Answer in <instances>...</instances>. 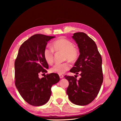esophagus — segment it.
I'll return each instance as SVG.
<instances>
[{
	"label": "esophagus",
	"mask_w": 121,
	"mask_h": 121,
	"mask_svg": "<svg viewBox=\"0 0 121 121\" xmlns=\"http://www.w3.org/2000/svg\"><path fill=\"white\" fill-rule=\"evenodd\" d=\"M59 76H60V79H62V78H64V75H59Z\"/></svg>",
	"instance_id": "34e87169"
}]
</instances>
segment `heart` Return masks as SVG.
Instances as JSON below:
<instances>
[{
  "label": "heart",
  "mask_w": 121,
  "mask_h": 121,
  "mask_svg": "<svg viewBox=\"0 0 121 121\" xmlns=\"http://www.w3.org/2000/svg\"><path fill=\"white\" fill-rule=\"evenodd\" d=\"M54 50L56 52H64V60L71 62H75L79 56L78 49L74 46V44L69 40L65 38H60L52 43V47L47 46L44 50L43 55L45 60L49 64L53 63ZM71 68L69 62L57 63L51 69L52 73L63 74Z\"/></svg>",
  "instance_id": "1"
}]
</instances>
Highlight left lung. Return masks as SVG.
Returning a JSON list of instances; mask_svg holds the SVG:
<instances>
[{
	"instance_id": "left-lung-1",
	"label": "left lung",
	"mask_w": 121,
	"mask_h": 121,
	"mask_svg": "<svg viewBox=\"0 0 121 121\" xmlns=\"http://www.w3.org/2000/svg\"><path fill=\"white\" fill-rule=\"evenodd\" d=\"M72 38L78 44L80 55L70 72L81 78L65 75L69 81L67 94L72 103L85 105L92 102L98 95L103 82L102 58L93 40L83 32L75 33Z\"/></svg>"
}]
</instances>
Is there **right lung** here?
I'll return each instance as SVG.
<instances>
[{"label":"right lung","mask_w":121,"mask_h":121,"mask_svg":"<svg viewBox=\"0 0 121 121\" xmlns=\"http://www.w3.org/2000/svg\"><path fill=\"white\" fill-rule=\"evenodd\" d=\"M54 37L40 34L32 36L21 45L15 60V85L21 96L32 105L47 102L52 94L51 88L60 81L56 73L39 77L40 74L47 72L48 65L43 52L47 42Z\"/></svg>","instance_id":"add662e5"}]
</instances>
